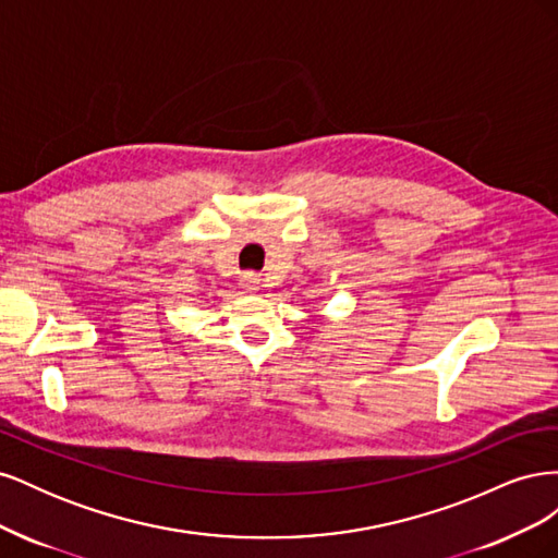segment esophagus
<instances>
[{
	"label": "esophagus",
	"mask_w": 558,
	"mask_h": 558,
	"mask_svg": "<svg viewBox=\"0 0 558 558\" xmlns=\"http://www.w3.org/2000/svg\"><path fill=\"white\" fill-rule=\"evenodd\" d=\"M258 279L256 277H253V275H248L246 279H244V286H246V291H251V293H256L258 291Z\"/></svg>",
	"instance_id": "esophagus-1"
}]
</instances>
